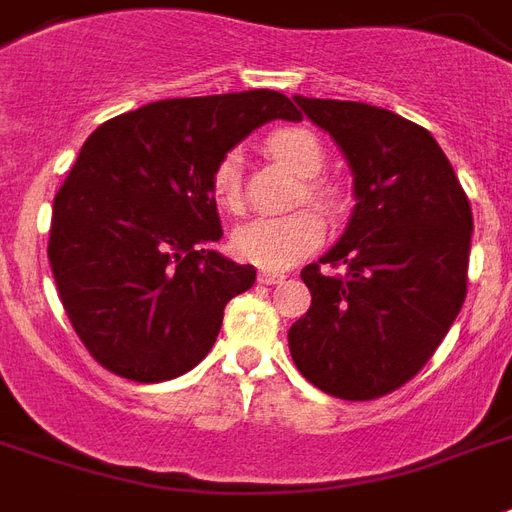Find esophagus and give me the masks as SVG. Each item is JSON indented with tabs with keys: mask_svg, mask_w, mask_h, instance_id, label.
Instances as JSON below:
<instances>
[{
	"mask_svg": "<svg viewBox=\"0 0 512 512\" xmlns=\"http://www.w3.org/2000/svg\"><path fill=\"white\" fill-rule=\"evenodd\" d=\"M257 282H260V284H282L284 282V273L260 271V273H257Z\"/></svg>",
	"mask_w": 512,
	"mask_h": 512,
	"instance_id": "34e87169",
	"label": "esophagus"
}]
</instances>
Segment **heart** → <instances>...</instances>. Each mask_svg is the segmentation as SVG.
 <instances>
[{
    "label": "heart",
    "instance_id": "heart-1",
    "mask_svg": "<svg viewBox=\"0 0 512 512\" xmlns=\"http://www.w3.org/2000/svg\"><path fill=\"white\" fill-rule=\"evenodd\" d=\"M273 158L287 163L300 177H306V195L314 204L335 209L338 206V193L333 187L319 182V171L325 169V147L317 134L308 128H282L273 131L265 142ZM212 195L214 201L230 212L241 206V161L236 152H228L212 171ZM325 241V222L317 212L300 209L292 214H279V217H257L252 222H244L233 230V252L257 268L265 271H284L300 263L303 257L311 255L314 249Z\"/></svg>",
    "mask_w": 512,
    "mask_h": 512
}]
</instances>
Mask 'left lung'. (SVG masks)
Here are the masks:
<instances>
[{
  "label": "left lung",
  "instance_id": "left-lung-1",
  "mask_svg": "<svg viewBox=\"0 0 512 512\" xmlns=\"http://www.w3.org/2000/svg\"><path fill=\"white\" fill-rule=\"evenodd\" d=\"M351 169L343 236L300 279L311 308L290 327L295 368L341 400H373L411 381L467 295L473 212L427 128L360 101L292 96Z\"/></svg>",
  "mask_w": 512,
  "mask_h": 512
}]
</instances>
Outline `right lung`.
Here are the masks:
<instances>
[{
  "label": "right lung",
  "mask_w": 512,
  "mask_h": 512,
  "mask_svg": "<svg viewBox=\"0 0 512 512\" xmlns=\"http://www.w3.org/2000/svg\"><path fill=\"white\" fill-rule=\"evenodd\" d=\"M271 120L298 123L279 91L152 101L99 126L53 201L48 257L69 322L115 376L158 384L193 370L255 268L222 239L214 166Z\"/></svg>",
  "instance_id": "right-lung-1"
}]
</instances>
